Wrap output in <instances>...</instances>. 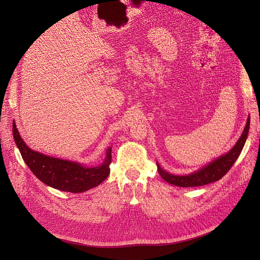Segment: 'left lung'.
<instances>
[{
  "instance_id": "left-lung-1",
  "label": "left lung",
  "mask_w": 260,
  "mask_h": 260,
  "mask_svg": "<svg viewBox=\"0 0 260 260\" xmlns=\"http://www.w3.org/2000/svg\"><path fill=\"white\" fill-rule=\"evenodd\" d=\"M249 128H250V117L247 120V124H245V127L241 134V137L238 139L234 147L232 148L228 154L214 160L207 167L202 168L201 170L193 174H189L186 176L172 175L166 171H163L159 167V165H157V171L159 172L163 180H166L168 183H171L177 186H181V187L201 186V185H206V184L219 180L230 171V169L233 167L235 161L239 157L243 148V145L245 143V140H247Z\"/></svg>"
}]
</instances>
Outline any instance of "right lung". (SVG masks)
Wrapping results in <instances>:
<instances>
[{
    "instance_id": "add662e5",
    "label": "right lung",
    "mask_w": 260,
    "mask_h": 260,
    "mask_svg": "<svg viewBox=\"0 0 260 260\" xmlns=\"http://www.w3.org/2000/svg\"><path fill=\"white\" fill-rule=\"evenodd\" d=\"M13 138L20 149L23 160L31 172L45 184L64 192L82 193L103 182L109 175L112 162V147L106 151L103 165L84 168L80 163L49 157L30 149L21 138L16 123L12 125Z\"/></svg>"
}]
</instances>
